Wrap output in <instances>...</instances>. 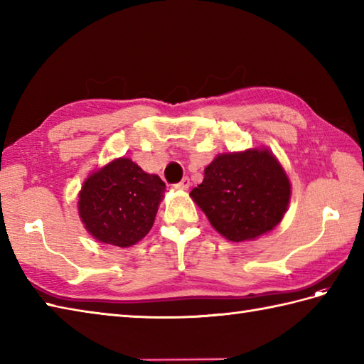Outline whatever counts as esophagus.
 I'll use <instances>...</instances> for the list:
<instances>
[{
    "mask_svg": "<svg viewBox=\"0 0 364 364\" xmlns=\"http://www.w3.org/2000/svg\"><path fill=\"white\" fill-rule=\"evenodd\" d=\"M189 186H191V180H189L188 176H184L183 180H181L180 183H176L173 188H175V189H180V191H188Z\"/></svg>",
    "mask_w": 364,
    "mask_h": 364,
    "instance_id": "esophagus-1",
    "label": "esophagus"
}]
</instances>
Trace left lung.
<instances>
[{
    "label": "left lung",
    "instance_id": "1",
    "mask_svg": "<svg viewBox=\"0 0 364 364\" xmlns=\"http://www.w3.org/2000/svg\"><path fill=\"white\" fill-rule=\"evenodd\" d=\"M215 231L228 241H252L282 222L291 183L267 149L219 154L191 191Z\"/></svg>",
    "mask_w": 364,
    "mask_h": 364
}]
</instances>
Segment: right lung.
I'll list each match as a JSON object with an SVG mask.
<instances>
[{
    "label": "right lung",
    "mask_w": 364,
    "mask_h": 364,
    "mask_svg": "<svg viewBox=\"0 0 364 364\" xmlns=\"http://www.w3.org/2000/svg\"><path fill=\"white\" fill-rule=\"evenodd\" d=\"M166 184L128 158L111 161L84 181L78 211L97 241L125 247L149 233L164 198Z\"/></svg>",
    "instance_id": "obj_1"
}]
</instances>
